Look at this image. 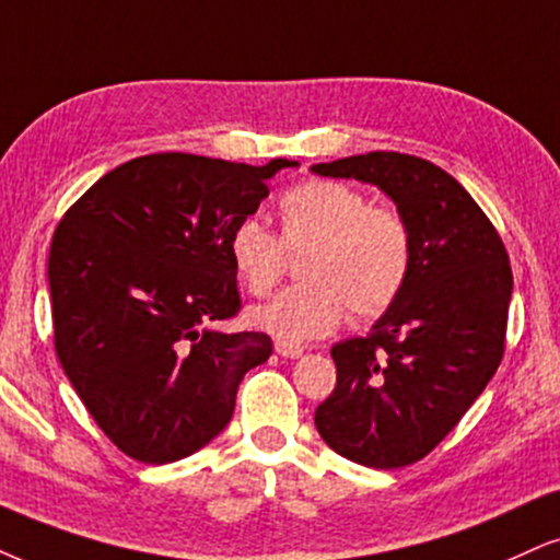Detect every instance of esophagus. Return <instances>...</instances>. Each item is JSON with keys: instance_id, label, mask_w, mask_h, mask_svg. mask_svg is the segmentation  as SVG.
Returning a JSON list of instances; mask_svg holds the SVG:
<instances>
[{"instance_id": "34e87169", "label": "esophagus", "mask_w": 560, "mask_h": 560, "mask_svg": "<svg viewBox=\"0 0 560 560\" xmlns=\"http://www.w3.org/2000/svg\"><path fill=\"white\" fill-rule=\"evenodd\" d=\"M275 353L282 355V358H301L303 355V348H301V345L278 340V342H275Z\"/></svg>"}]
</instances>
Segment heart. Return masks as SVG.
<instances>
[{
  "label": "heart",
  "mask_w": 560,
  "mask_h": 560,
  "mask_svg": "<svg viewBox=\"0 0 560 560\" xmlns=\"http://www.w3.org/2000/svg\"><path fill=\"white\" fill-rule=\"evenodd\" d=\"M280 237L257 218H244L228 238V257L241 285L267 295L285 269L288 248H308L301 275L259 306L252 319L285 342H308L335 332L348 308L355 319H376L405 291L412 267L410 228L389 207H374L342 182L314 178L288 189L278 202Z\"/></svg>",
  "instance_id": "1"
}]
</instances>
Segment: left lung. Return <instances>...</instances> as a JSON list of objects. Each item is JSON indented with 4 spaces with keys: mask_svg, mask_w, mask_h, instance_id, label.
Returning <instances> with one entry per match:
<instances>
[{
    "mask_svg": "<svg viewBox=\"0 0 560 560\" xmlns=\"http://www.w3.org/2000/svg\"><path fill=\"white\" fill-rule=\"evenodd\" d=\"M312 174L376 186L410 228L405 291L369 335L332 345L337 384L314 416L345 459L397 470L423 459L499 369L514 288L509 254L465 186L423 158L350 155Z\"/></svg>",
    "mask_w": 560,
    "mask_h": 560,
    "instance_id": "1",
    "label": "left lung"
}]
</instances>
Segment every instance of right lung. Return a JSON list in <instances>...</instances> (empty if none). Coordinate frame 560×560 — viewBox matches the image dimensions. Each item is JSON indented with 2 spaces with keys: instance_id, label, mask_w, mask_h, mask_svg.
I'll return each mask as SVG.
<instances>
[{
  "instance_id": "obj_1",
  "label": "right lung",
  "mask_w": 560,
  "mask_h": 560,
  "mask_svg": "<svg viewBox=\"0 0 560 560\" xmlns=\"http://www.w3.org/2000/svg\"><path fill=\"white\" fill-rule=\"evenodd\" d=\"M299 161L155 153L101 176L48 252L54 345L101 431L168 465L231 423L241 378L272 355L265 332H223L241 308L228 238Z\"/></svg>"
}]
</instances>
